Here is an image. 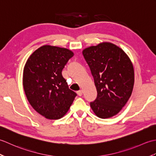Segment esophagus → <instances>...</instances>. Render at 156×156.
Segmentation results:
<instances>
[{"mask_svg": "<svg viewBox=\"0 0 156 156\" xmlns=\"http://www.w3.org/2000/svg\"><path fill=\"white\" fill-rule=\"evenodd\" d=\"M82 93H83V91H82V90H78V92H77V94H78V96H82Z\"/></svg>", "mask_w": 156, "mask_h": 156, "instance_id": "34e87169", "label": "esophagus"}]
</instances>
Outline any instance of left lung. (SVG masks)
<instances>
[{
    "mask_svg": "<svg viewBox=\"0 0 156 156\" xmlns=\"http://www.w3.org/2000/svg\"><path fill=\"white\" fill-rule=\"evenodd\" d=\"M82 54L97 90V97L90 102V107L99 118L113 117L127 103L133 91V64L121 48L110 42L85 48Z\"/></svg>",
    "mask_w": 156,
    "mask_h": 156,
    "instance_id": "left-lung-1",
    "label": "left lung"
}]
</instances>
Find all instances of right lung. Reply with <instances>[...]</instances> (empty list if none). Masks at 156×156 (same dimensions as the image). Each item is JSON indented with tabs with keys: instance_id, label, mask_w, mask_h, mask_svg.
<instances>
[{
	"instance_id": "obj_1",
	"label": "right lung",
	"mask_w": 156,
	"mask_h": 156,
	"mask_svg": "<svg viewBox=\"0 0 156 156\" xmlns=\"http://www.w3.org/2000/svg\"><path fill=\"white\" fill-rule=\"evenodd\" d=\"M73 55L68 49L45 45L36 49L26 62L23 75L26 97L34 110L46 119L64 117L76 97L62 75Z\"/></svg>"
}]
</instances>
